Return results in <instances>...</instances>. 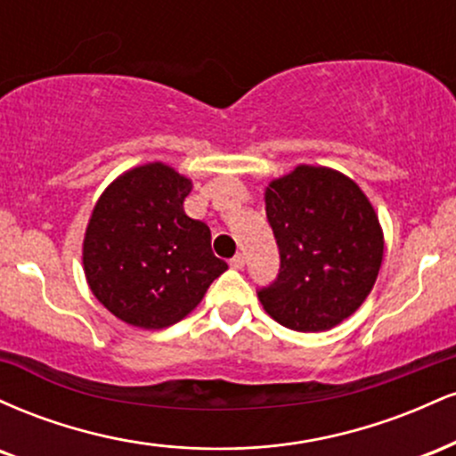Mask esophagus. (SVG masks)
<instances>
[{
	"instance_id": "obj_1",
	"label": "esophagus",
	"mask_w": 456,
	"mask_h": 456,
	"mask_svg": "<svg viewBox=\"0 0 456 456\" xmlns=\"http://www.w3.org/2000/svg\"><path fill=\"white\" fill-rule=\"evenodd\" d=\"M229 265H232L233 270H242L244 268V255H235V257L229 261Z\"/></svg>"
}]
</instances>
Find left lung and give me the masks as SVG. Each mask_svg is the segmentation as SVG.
I'll use <instances>...</instances> for the list:
<instances>
[{
    "instance_id": "obj_1",
    "label": "left lung",
    "mask_w": 456,
    "mask_h": 456,
    "mask_svg": "<svg viewBox=\"0 0 456 456\" xmlns=\"http://www.w3.org/2000/svg\"><path fill=\"white\" fill-rule=\"evenodd\" d=\"M265 214L281 270L257 291L261 305L297 332L338 326L370 294L384 259L370 201L347 175L300 165L265 188Z\"/></svg>"
}]
</instances>
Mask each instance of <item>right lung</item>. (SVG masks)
I'll use <instances>...</instances> for the list:
<instances>
[{
    "instance_id": "add662e5",
    "label": "right lung",
    "mask_w": 456,
    "mask_h": 456,
    "mask_svg": "<svg viewBox=\"0 0 456 456\" xmlns=\"http://www.w3.org/2000/svg\"><path fill=\"white\" fill-rule=\"evenodd\" d=\"M191 180L162 162L134 167L98 199L83 240L92 294L130 326L160 330L184 319L227 264L206 223L186 216Z\"/></svg>"
}]
</instances>
